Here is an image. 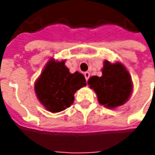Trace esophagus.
<instances>
[{"mask_svg":"<svg viewBox=\"0 0 155 155\" xmlns=\"http://www.w3.org/2000/svg\"><path fill=\"white\" fill-rule=\"evenodd\" d=\"M84 78H85V79H86V82L88 81V79H89V78H90V76H91V74H90V72H88V71H86V72H84Z\"/></svg>","mask_w":155,"mask_h":155,"instance_id":"esophagus-1","label":"esophagus"}]
</instances>
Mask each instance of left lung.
<instances>
[{
	"instance_id": "1",
	"label": "left lung",
	"mask_w": 155,
	"mask_h": 155,
	"mask_svg": "<svg viewBox=\"0 0 155 155\" xmlns=\"http://www.w3.org/2000/svg\"><path fill=\"white\" fill-rule=\"evenodd\" d=\"M102 77L93 76L88 85L97 93L100 104L113 109L124 104L132 92L130 75L121 63L111 64L104 61Z\"/></svg>"
}]
</instances>
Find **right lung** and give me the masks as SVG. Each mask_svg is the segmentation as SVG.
I'll list each match as a JSON object with an SVG mask.
<instances>
[{
  "label": "right lung",
  "instance_id": "1",
  "mask_svg": "<svg viewBox=\"0 0 155 155\" xmlns=\"http://www.w3.org/2000/svg\"><path fill=\"white\" fill-rule=\"evenodd\" d=\"M85 85L84 75L78 71L70 73L64 60L58 62L51 59L35 82L34 90L45 109L57 113L73 104L75 92Z\"/></svg>",
  "mask_w": 155,
  "mask_h": 155
}]
</instances>
